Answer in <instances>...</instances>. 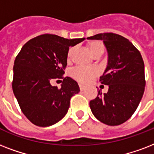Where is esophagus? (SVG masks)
<instances>
[{
  "label": "esophagus",
  "mask_w": 154,
  "mask_h": 154,
  "mask_svg": "<svg viewBox=\"0 0 154 154\" xmlns=\"http://www.w3.org/2000/svg\"><path fill=\"white\" fill-rule=\"evenodd\" d=\"M79 87H80V89H81L82 91H83V90H85V86L82 84H79Z\"/></svg>",
  "instance_id": "1"
}]
</instances>
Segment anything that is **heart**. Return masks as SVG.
I'll return each mask as SVG.
<instances>
[{
    "label": "heart",
    "instance_id": "b5f03b06",
    "mask_svg": "<svg viewBox=\"0 0 154 154\" xmlns=\"http://www.w3.org/2000/svg\"><path fill=\"white\" fill-rule=\"evenodd\" d=\"M89 48V52L91 53L93 56L96 54H102L104 50H105V45L103 42L101 41H93L89 42L87 45ZM74 52V47H71L69 49L67 53V60H69L72 56V53ZM98 75V71L95 68H88L79 66L73 69L72 70V76L73 78L77 80L78 82L84 83V84H88L94 77Z\"/></svg>",
    "mask_w": 154,
    "mask_h": 154
}]
</instances>
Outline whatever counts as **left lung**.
<instances>
[{
  "instance_id": "8db88e82",
  "label": "left lung",
  "mask_w": 154,
  "mask_h": 154,
  "mask_svg": "<svg viewBox=\"0 0 154 154\" xmlns=\"http://www.w3.org/2000/svg\"><path fill=\"white\" fill-rule=\"evenodd\" d=\"M102 40L108 52L107 67L100 77L109 86L106 94L98 91L89 102L93 114L108 125H118L129 119L141 101L146 86L145 65L140 52L125 37L105 32L87 37Z\"/></svg>"
}]
</instances>
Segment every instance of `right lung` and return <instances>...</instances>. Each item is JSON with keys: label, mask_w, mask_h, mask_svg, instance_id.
Returning <instances> with one entry per match:
<instances>
[{"label": "right lung", "mask_w": 154, "mask_h": 154, "mask_svg": "<svg viewBox=\"0 0 154 154\" xmlns=\"http://www.w3.org/2000/svg\"><path fill=\"white\" fill-rule=\"evenodd\" d=\"M85 38L66 39L54 34L40 35L26 42L14 60L13 91L25 116L37 126L46 127L62 119L70 98L80 88L71 77H63L69 46ZM63 79L62 87L51 82Z\"/></svg>", "instance_id": "obj_1"}]
</instances>
